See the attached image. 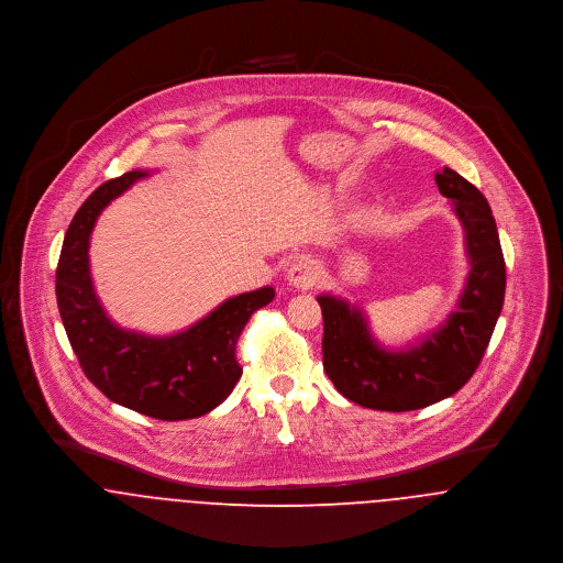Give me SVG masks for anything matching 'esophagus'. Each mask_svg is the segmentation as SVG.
Segmentation results:
<instances>
[{
  "label": "esophagus",
  "instance_id": "1",
  "mask_svg": "<svg viewBox=\"0 0 563 563\" xmlns=\"http://www.w3.org/2000/svg\"><path fill=\"white\" fill-rule=\"evenodd\" d=\"M321 276V267L317 261L312 258H300L289 267L287 280L291 287L296 289H311L312 285L319 280Z\"/></svg>",
  "mask_w": 563,
  "mask_h": 563
}]
</instances>
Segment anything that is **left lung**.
I'll return each instance as SVG.
<instances>
[{"label": "left lung", "mask_w": 563, "mask_h": 563, "mask_svg": "<svg viewBox=\"0 0 563 563\" xmlns=\"http://www.w3.org/2000/svg\"><path fill=\"white\" fill-rule=\"evenodd\" d=\"M437 186L462 222L471 263L457 309L440 328L393 352L375 341L358 307L330 294L317 298L323 372L343 397L372 410H419L457 393L479 367L503 309L505 258L488 200L446 166Z\"/></svg>", "instance_id": "1"}]
</instances>
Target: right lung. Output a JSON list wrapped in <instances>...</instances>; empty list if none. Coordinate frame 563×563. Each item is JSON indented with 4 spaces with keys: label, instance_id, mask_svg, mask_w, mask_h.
Wrapping results in <instances>:
<instances>
[{
    "label": "right lung",
    "instance_id": "1",
    "mask_svg": "<svg viewBox=\"0 0 563 563\" xmlns=\"http://www.w3.org/2000/svg\"><path fill=\"white\" fill-rule=\"evenodd\" d=\"M146 170H131L95 189L73 216L56 269V298L70 347L86 377L114 404L159 421H186L220 406L242 367L238 339L251 314L274 300L272 287L222 302L188 330L146 336L119 328L103 311L90 278L88 246L99 213Z\"/></svg>",
    "mask_w": 563,
    "mask_h": 563
}]
</instances>
